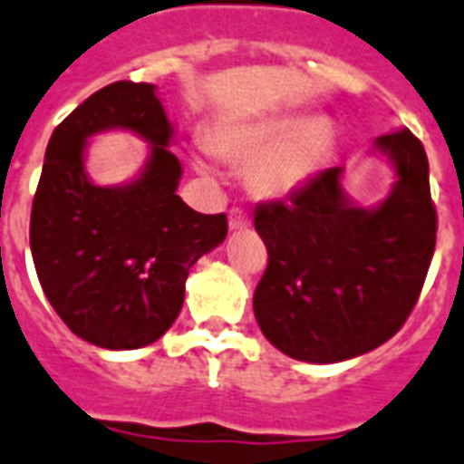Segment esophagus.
I'll use <instances>...</instances> for the list:
<instances>
[{"label": "esophagus", "instance_id": "1", "mask_svg": "<svg viewBox=\"0 0 464 464\" xmlns=\"http://www.w3.org/2000/svg\"><path fill=\"white\" fill-rule=\"evenodd\" d=\"M249 225L251 220L244 208H232V210H229V229H244L249 227Z\"/></svg>", "mask_w": 464, "mask_h": 464}]
</instances>
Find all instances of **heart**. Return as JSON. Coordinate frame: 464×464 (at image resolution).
<instances>
[{"mask_svg":"<svg viewBox=\"0 0 464 464\" xmlns=\"http://www.w3.org/2000/svg\"><path fill=\"white\" fill-rule=\"evenodd\" d=\"M229 152L256 164L249 171L251 191L264 198H278L295 191L317 171L326 150L324 128H304L297 118H271L229 140Z\"/></svg>","mask_w":464,"mask_h":464,"instance_id":"b5f03b06","label":"heart"}]
</instances>
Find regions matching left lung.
<instances>
[{
    "mask_svg": "<svg viewBox=\"0 0 464 464\" xmlns=\"http://www.w3.org/2000/svg\"><path fill=\"white\" fill-rule=\"evenodd\" d=\"M375 145L397 167L392 193L378 208L348 203L334 167L288 200L254 210L268 249L254 314L290 358L339 362L368 353L400 332L421 295L438 232L426 150L407 128Z\"/></svg>",
    "mask_w": 464,
    "mask_h": 464,
    "instance_id": "obj_1",
    "label": "left lung"
}]
</instances>
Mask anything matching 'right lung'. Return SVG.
I'll list each match as a JSON object with an SVG mask.
<instances>
[{
	"label": "right lung",
	"mask_w": 464,
	"mask_h": 464,
	"mask_svg": "<svg viewBox=\"0 0 464 464\" xmlns=\"http://www.w3.org/2000/svg\"><path fill=\"white\" fill-rule=\"evenodd\" d=\"M125 127L153 142L138 182L94 187L85 138ZM154 84L113 82L57 125L31 208V254L43 293L64 324L94 346L152 343L174 324L188 268L227 237V215L196 213L176 196L181 164Z\"/></svg>",
	"instance_id": "obj_1"
}]
</instances>
